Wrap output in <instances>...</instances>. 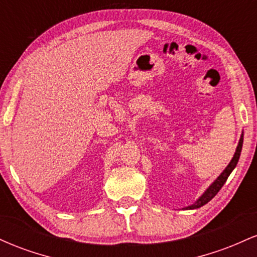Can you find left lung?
<instances>
[{"label": "left lung", "mask_w": 257, "mask_h": 257, "mask_svg": "<svg viewBox=\"0 0 257 257\" xmlns=\"http://www.w3.org/2000/svg\"><path fill=\"white\" fill-rule=\"evenodd\" d=\"M241 146H243V134H241V137H240L239 144H238L234 156H233L232 161L229 162L228 166L226 167V169L223 170L222 173H221V175L216 180H215L213 184L209 186V188H206L205 192L202 194V197H200V198L197 200V202L194 203V204L187 206V208H186V209H197V208H200V206H203L204 204H206V203H208L209 200H211L215 196H216L217 192H219V191L221 190V187H222V186L225 185L226 180L228 179L229 174L232 173V170L234 169L235 166H237L238 161H239V157H240Z\"/></svg>", "instance_id": "8db88e82"}]
</instances>
